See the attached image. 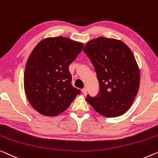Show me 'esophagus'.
<instances>
[{
    "label": "esophagus",
    "instance_id": "34e87169",
    "mask_svg": "<svg viewBox=\"0 0 158 158\" xmlns=\"http://www.w3.org/2000/svg\"><path fill=\"white\" fill-rule=\"evenodd\" d=\"M82 92H83V94H84V95H86V94H87V89H86V88H84V89H82Z\"/></svg>",
    "mask_w": 158,
    "mask_h": 158
}]
</instances>
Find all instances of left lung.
<instances>
[{"label":"left lung","instance_id":"8db88e82","mask_svg":"<svg viewBox=\"0 0 158 158\" xmlns=\"http://www.w3.org/2000/svg\"><path fill=\"white\" fill-rule=\"evenodd\" d=\"M84 52L92 63L99 93L86 102L98 114L117 117L131 106L140 86V69L133 53L123 42L100 37L88 42Z\"/></svg>","mask_w":158,"mask_h":158}]
</instances>
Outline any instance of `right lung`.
<instances>
[{
    "label": "right lung",
    "mask_w": 158,
    "mask_h": 158,
    "mask_svg": "<svg viewBox=\"0 0 158 158\" xmlns=\"http://www.w3.org/2000/svg\"><path fill=\"white\" fill-rule=\"evenodd\" d=\"M84 47L65 37H48L32 51L25 66L24 89L28 102L40 114L57 116L81 92L72 85L69 65Z\"/></svg>",
    "instance_id": "1"
}]
</instances>
